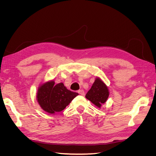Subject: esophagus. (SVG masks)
<instances>
[{
  "mask_svg": "<svg viewBox=\"0 0 156 156\" xmlns=\"http://www.w3.org/2000/svg\"><path fill=\"white\" fill-rule=\"evenodd\" d=\"M78 93L80 94V95H84V90H79L78 91Z\"/></svg>",
  "mask_w": 156,
  "mask_h": 156,
  "instance_id": "esophagus-1",
  "label": "esophagus"
}]
</instances>
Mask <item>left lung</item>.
Wrapping results in <instances>:
<instances>
[{"label": "left lung", "instance_id": "left-lung-1", "mask_svg": "<svg viewBox=\"0 0 156 156\" xmlns=\"http://www.w3.org/2000/svg\"><path fill=\"white\" fill-rule=\"evenodd\" d=\"M109 91L107 86L100 77H97L85 97L94 105L101 108L102 105L107 101Z\"/></svg>", "mask_w": 156, "mask_h": 156}]
</instances>
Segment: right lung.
Masks as SVG:
<instances>
[{
    "mask_svg": "<svg viewBox=\"0 0 156 156\" xmlns=\"http://www.w3.org/2000/svg\"><path fill=\"white\" fill-rule=\"evenodd\" d=\"M79 94L69 90L62 83L55 84L53 80L41 84L36 100L41 108L49 114L63 111Z\"/></svg>",
    "mask_w": 156,
    "mask_h": 156,
    "instance_id": "right-lung-1",
    "label": "right lung"
}]
</instances>
